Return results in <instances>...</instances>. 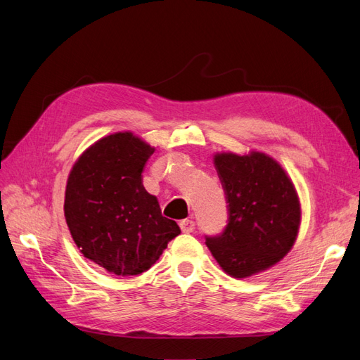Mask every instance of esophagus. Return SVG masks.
I'll return each instance as SVG.
<instances>
[{"mask_svg": "<svg viewBox=\"0 0 360 360\" xmlns=\"http://www.w3.org/2000/svg\"><path fill=\"white\" fill-rule=\"evenodd\" d=\"M180 228L183 233H192L195 230V222L192 219H183L180 221Z\"/></svg>", "mask_w": 360, "mask_h": 360, "instance_id": "1", "label": "esophagus"}]
</instances>
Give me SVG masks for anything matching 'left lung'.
I'll use <instances>...</instances> for the list:
<instances>
[{"label":"left lung","instance_id":"1","mask_svg":"<svg viewBox=\"0 0 360 360\" xmlns=\"http://www.w3.org/2000/svg\"><path fill=\"white\" fill-rule=\"evenodd\" d=\"M228 202V225L205 245L225 274L248 278L274 267L296 242L302 209L285 169L261 151L216 153Z\"/></svg>","mask_w":360,"mask_h":360}]
</instances>
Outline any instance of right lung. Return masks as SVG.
Returning a JSON list of instances; mask_svg holds the SVG:
<instances>
[{"instance_id":"add662e5","label":"right lung","mask_w":360,"mask_h":360,"mask_svg":"<svg viewBox=\"0 0 360 360\" xmlns=\"http://www.w3.org/2000/svg\"><path fill=\"white\" fill-rule=\"evenodd\" d=\"M155 147L132 132L96 141L70 169L64 217L81 254L118 276L153 266L180 234L146 191L143 169Z\"/></svg>"}]
</instances>
